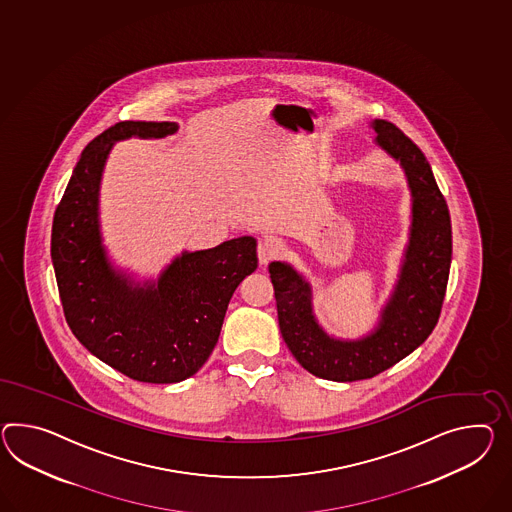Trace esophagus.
<instances>
[{
  "label": "esophagus",
  "mask_w": 512,
  "mask_h": 512,
  "mask_svg": "<svg viewBox=\"0 0 512 512\" xmlns=\"http://www.w3.org/2000/svg\"><path fill=\"white\" fill-rule=\"evenodd\" d=\"M257 255H259V262L262 266H266L268 262L274 261L275 255H277V246L272 240H259Z\"/></svg>",
  "instance_id": "34e87169"
}]
</instances>
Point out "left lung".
Returning a JSON list of instances; mask_svg holds the SVG:
<instances>
[{
  "mask_svg": "<svg viewBox=\"0 0 512 512\" xmlns=\"http://www.w3.org/2000/svg\"><path fill=\"white\" fill-rule=\"evenodd\" d=\"M375 144L396 159L411 188L412 222L398 283L374 331L357 340L331 337L312 312L311 285L287 262H270L283 340L316 377L349 383L370 379L424 344L435 329L448 287L451 220L422 150L387 120L372 122Z\"/></svg>",
  "mask_w": 512,
  "mask_h": 512,
  "instance_id": "left-lung-1",
  "label": "left lung"
}]
</instances>
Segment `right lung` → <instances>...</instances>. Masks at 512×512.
<instances>
[{
	"label": "right lung",
	"mask_w": 512,
	"mask_h": 512,
	"mask_svg": "<svg viewBox=\"0 0 512 512\" xmlns=\"http://www.w3.org/2000/svg\"><path fill=\"white\" fill-rule=\"evenodd\" d=\"M175 122H118L81 153L51 227L64 318L100 361L142 383H179L196 374L218 342L240 281L257 268V240L183 251L157 281L116 272L101 242L100 183L114 142L164 138Z\"/></svg>",
	"instance_id": "add662e5"
}]
</instances>
